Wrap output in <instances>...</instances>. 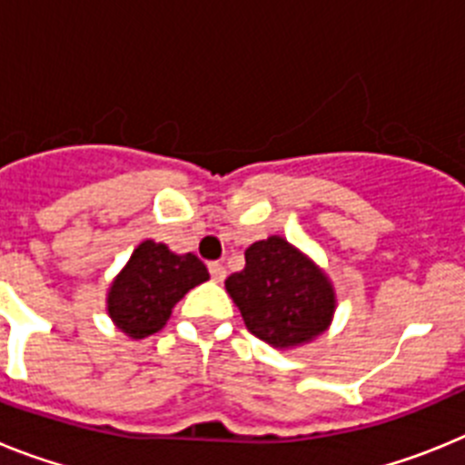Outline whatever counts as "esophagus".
<instances>
[{"label":"esophagus","mask_w":465,"mask_h":465,"mask_svg":"<svg viewBox=\"0 0 465 465\" xmlns=\"http://www.w3.org/2000/svg\"><path fill=\"white\" fill-rule=\"evenodd\" d=\"M209 272H212L213 282H223V279H225L223 262H209Z\"/></svg>","instance_id":"1"}]
</instances>
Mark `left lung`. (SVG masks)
<instances>
[{
	"mask_svg": "<svg viewBox=\"0 0 465 465\" xmlns=\"http://www.w3.org/2000/svg\"><path fill=\"white\" fill-rule=\"evenodd\" d=\"M244 258V270L225 279V291L256 338L274 349H295L331 328L335 286L305 252L270 235L253 242Z\"/></svg>",
	"mask_w": 465,
	"mask_h": 465,
	"instance_id": "8db88e82",
	"label": "left lung"
}]
</instances>
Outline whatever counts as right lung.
<instances>
[{"label":"right lung","instance_id":"obj_1","mask_svg":"<svg viewBox=\"0 0 465 465\" xmlns=\"http://www.w3.org/2000/svg\"><path fill=\"white\" fill-rule=\"evenodd\" d=\"M207 279V265L195 253H174L163 242L143 240L111 282L106 314L127 338H149L165 326L176 302Z\"/></svg>","mask_w":465,"mask_h":465}]
</instances>
